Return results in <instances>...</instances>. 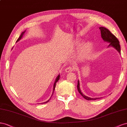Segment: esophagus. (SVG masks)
Here are the masks:
<instances>
[{"label": "esophagus", "mask_w": 127, "mask_h": 127, "mask_svg": "<svg viewBox=\"0 0 127 127\" xmlns=\"http://www.w3.org/2000/svg\"><path fill=\"white\" fill-rule=\"evenodd\" d=\"M74 70H75V68H74V67L70 66V67H68L66 68L65 70V71L67 72V73H69V72H71L72 71H74Z\"/></svg>", "instance_id": "1"}]
</instances>
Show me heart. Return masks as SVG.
<instances>
[{
	"mask_svg": "<svg viewBox=\"0 0 127 127\" xmlns=\"http://www.w3.org/2000/svg\"><path fill=\"white\" fill-rule=\"evenodd\" d=\"M83 43V41L81 39H77L71 42L68 45V48L71 50H75L80 47ZM93 50V45L92 42H87L81 47L78 56L81 59H86L89 57L92 54Z\"/></svg>",
	"mask_w": 127,
	"mask_h": 127,
	"instance_id": "b5f03b06",
	"label": "heart"
}]
</instances>
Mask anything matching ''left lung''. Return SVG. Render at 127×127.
Returning <instances> with one entry per match:
<instances>
[{
    "label": "left lung",
    "mask_w": 127,
    "mask_h": 127,
    "mask_svg": "<svg viewBox=\"0 0 127 127\" xmlns=\"http://www.w3.org/2000/svg\"><path fill=\"white\" fill-rule=\"evenodd\" d=\"M99 29L100 30L101 33V37L103 39V40L105 42H107L108 43H110L109 45L108 46V47H112L114 48H115L117 51L119 53V54H121V48H120V42L118 40V39L116 38L115 36L112 34L111 32L107 29L106 28L101 27L99 28ZM77 88L79 93L81 94V96L85 98L86 99L90 100H96V99H99L100 98H90L88 96L85 95L83 94L81 92L80 88V82L79 80H78V85H77Z\"/></svg>",
    "instance_id": "left-lung-1"
}]
</instances>
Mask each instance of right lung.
<instances>
[{"label": "right lung", "instance_id": "obj_1", "mask_svg": "<svg viewBox=\"0 0 127 127\" xmlns=\"http://www.w3.org/2000/svg\"><path fill=\"white\" fill-rule=\"evenodd\" d=\"M25 31H26V30H25V31H24L23 32H22V33H21V34L20 35V36L19 37V38H18V39L17 40V41H16V42H18L19 41V40H20L22 39V38L23 37V35H24V34L25 33ZM60 74L58 75L57 76V77H56V79H55V82H54V87H53V93H52V96H51V97H52V96H53V94H54V90H55V86H56V82L59 80V79H60ZM51 97L50 98L47 100V101H46V102H43V103H47V102H48L49 101V100H50V99L51 98Z\"/></svg>", "mask_w": 127, "mask_h": 127}]
</instances>
